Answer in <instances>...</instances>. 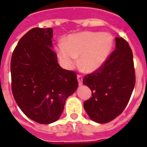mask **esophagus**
<instances>
[{
  "label": "esophagus",
  "instance_id": "34e87169",
  "mask_svg": "<svg viewBox=\"0 0 147 147\" xmlns=\"http://www.w3.org/2000/svg\"><path fill=\"white\" fill-rule=\"evenodd\" d=\"M77 79H78V85H82V81H83L82 76H80V75H78V76H77Z\"/></svg>",
  "mask_w": 147,
  "mask_h": 147
}]
</instances>
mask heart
<instances>
[{"label":"heart","mask_w":147,"mask_h":147,"mask_svg":"<svg viewBox=\"0 0 147 147\" xmlns=\"http://www.w3.org/2000/svg\"><path fill=\"white\" fill-rule=\"evenodd\" d=\"M113 36L109 33L85 31L69 35L57 46V55L65 69L78 65L84 71L93 72L104 65L114 47Z\"/></svg>","instance_id":"heart-1"}]
</instances>
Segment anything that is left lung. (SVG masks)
<instances>
[{
	"mask_svg": "<svg viewBox=\"0 0 147 147\" xmlns=\"http://www.w3.org/2000/svg\"><path fill=\"white\" fill-rule=\"evenodd\" d=\"M116 49L104 65L83 78L92 92L84 108L92 121L108 123L127 107L135 85L133 53L128 42L116 37Z\"/></svg>",
	"mask_w": 147,
	"mask_h": 147,
	"instance_id": "obj_1",
	"label": "left lung"
}]
</instances>
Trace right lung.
<instances>
[{
    "instance_id": "add662e5",
    "label": "right lung",
    "mask_w": 147,
    "mask_h": 147,
    "mask_svg": "<svg viewBox=\"0 0 147 147\" xmlns=\"http://www.w3.org/2000/svg\"><path fill=\"white\" fill-rule=\"evenodd\" d=\"M52 28H33L15 47L10 62L11 88L17 105L35 122L59 118L65 100L78 88L76 73L62 69L53 50Z\"/></svg>"
}]
</instances>
